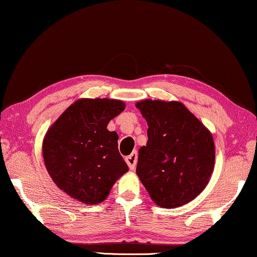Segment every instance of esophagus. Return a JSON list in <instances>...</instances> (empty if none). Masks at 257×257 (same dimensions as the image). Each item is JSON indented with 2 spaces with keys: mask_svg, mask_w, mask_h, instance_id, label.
I'll return each instance as SVG.
<instances>
[{
  "mask_svg": "<svg viewBox=\"0 0 257 257\" xmlns=\"http://www.w3.org/2000/svg\"><path fill=\"white\" fill-rule=\"evenodd\" d=\"M125 163L129 166L130 170H134L136 167V163H137V151H134L132 155H129L128 157H125Z\"/></svg>",
  "mask_w": 257,
  "mask_h": 257,
  "instance_id": "obj_1",
  "label": "esophagus"
}]
</instances>
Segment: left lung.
<instances>
[{
	"label": "left lung",
	"mask_w": 257,
	"mask_h": 257,
	"mask_svg": "<svg viewBox=\"0 0 257 257\" xmlns=\"http://www.w3.org/2000/svg\"><path fill=\"white\" fill-rule=\"evenodd\" d=\"M136 107L148 122V143L139 151L136 173L152 201L178 208L208 185L214 166L211 134L178 101L142 100Z\"/></svg>",
	"instance_id": "8db88e82"
}]
</instances>
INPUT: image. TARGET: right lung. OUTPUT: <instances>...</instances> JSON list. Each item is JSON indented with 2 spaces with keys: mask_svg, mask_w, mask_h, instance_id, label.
Returning a JSON list of instances; mask_svg holds the SVG:
<instances>
[{
  "mask_svg": "<svg viewBox=\"0 0 257 257\" xmlns=\"http://www.w3.org/2000/svg\"><path fill=\"white\" fill-rule=\"evenodd\" d=\"M123 109V102L114 99H80L46 134V168L55 185L70 197L98 204L128 171L117 149V134L107 130L108 122Z\"/></svg>",
  "mask_w": 257,
  "mask_h": 257,
  "instance_id": "obj_1",
  "label": "right lung"
}]
</instances>
